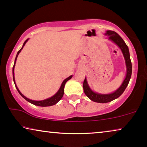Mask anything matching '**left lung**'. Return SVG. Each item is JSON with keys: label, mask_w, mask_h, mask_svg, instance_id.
Wrapping results in <instances>:
<instances>
[{"label": "left lung", "mask_w": 147, "mask_h": 147, "mask_svg": "<svg viewBox=\"0 0 147 147\" xmlns=\"http://www.w3.org/2000/svg\"><path fill=\"white\" fill-rule=\"evenodd\" d=\"M106 35L108 36L109 39L114 42L121 49L122 53L124 55V59H125L126 67H127V73H126V78L124 79L121 86L116 92H114V93L110 94H99L92 92L91 89L89 88V86H88L87 81H86V79L85 78L83 83L84 93L90 100L94 102H98V103H107V102H111L121 96L126 87H127L132 75V63L130 57L129 50H128V47L126 45L125 42L122 39V37L117 33H116L115 31H108L106 32Z\"/></svg>", "instance_id": "left-lung-1"}]
</instances>
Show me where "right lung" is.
<instances>
[{
	"label": "right lung",
	"mask_w": 147,
	"mask_h": 147,
	"mask_svg": "<svg viewBox=\"0 0 147 147\" xmlns=\"http://www.w3.org/2000/svg\"><path fill=\"white\" fill-rule=\"evenodd\" d=\"M28 41V39L26 40L25 41V43H24L23 47L21 49L19 50V51L17 52V56H16V58H15V63H14V65H13V81H14V83H15V87L17 88V91L19 92V93L20 94V95H21L22 97L23 98H25V99L28 101L30 103L34 104V105H36V106H42V107H45V106H53L54 104H55L56 103H57L61 99L62 97H63V94H64V86H65V84L66 82H67L68 80L71 79L72 78V76H70L69 77H68L67 78H66V79L64 80L63 82V83H62L61 87H60L59 91H58L57 93H56L55 95L53 96H52V97L48 98V99H46V100H42V101H35V100H31L29 99V98H26L25 96H23V94H22L21 92H20L19 90L18 89V88L17 87V86H16V84H15V76H14V68H15V62H16V60H17V58L18 57V55H19V53L21 52V51L23 49L24 45H25L26 42Z\"/></svg>",
	"instance_id": "add662e5"
}]
</instances>
